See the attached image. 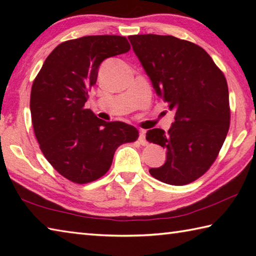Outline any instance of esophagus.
<instances>
[{"label": "esophagus", "instance_id": "34e87169", "mask_svg": "<svg viewBox=\"0 0 256 256\" xmlns=\"http://www.w3.org/2000/svg\"><path fill=\"white\" fill-rule=\"evenodd\" d=\"M138 142H140V144L142 146L148 144V141L146 140V131H144V130H141L140 133H138Z\"/></svg>", "mask_w": 256, "mask_h": 256}]
</instances>
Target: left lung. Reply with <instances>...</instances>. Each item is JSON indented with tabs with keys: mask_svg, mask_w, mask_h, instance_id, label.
I'll return each instance as SVG.
<instances>
[{
	"mask_svg": "<svg viewBox=\"0 0 256 256\" xmlns=\"http://www.w3.org/2000/svg\"><path fill=\"white\" fill-rule=\"evenodd\" d=\"M128 40L156 94L175 112L168 133L146 132V140L167 151L166 162L149 172L166 184L192 183L214 164L228 133L226 78L210 55L190 42L154 34Z\"/></svg>",
	"mask_w": 256,
	"mask_h": 256,
	"instance_id": "obj_1",
	"label": "left lung"
}]
</instances>
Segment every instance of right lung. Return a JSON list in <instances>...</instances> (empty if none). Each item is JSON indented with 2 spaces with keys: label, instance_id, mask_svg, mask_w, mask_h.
Here are the masks:
<instances>
[{
  "label": "right lung",
  "instance_id": "1",
  "mask_svg": "<svg viewBox=\"0 0 256 256\" xmlns=\"http://www.w3.org/2000/svg\"><path fill=\"white\" fill-rule=\"evenodd\" d=\"M130 48L126 38L115 34L64 42L47 56L34 80L30 112L34 136L48 162L73 183L100 178L116 149L138 138L132 125L106 122L84 108L102 60Z\"/></svg>",
  "mask_w": 256,
  "mask_h": 256
}]
</instances>
